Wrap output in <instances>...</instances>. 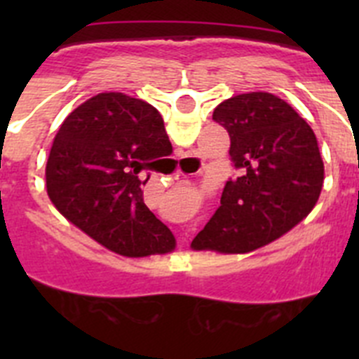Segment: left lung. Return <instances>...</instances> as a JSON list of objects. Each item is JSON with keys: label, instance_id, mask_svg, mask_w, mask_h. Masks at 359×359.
Segmentation results:
<instances>
[{"label": "left lung", "instance_id": "left-lung-1", "mask_svg": "<svg viewBox=\"0 0 359 359\" xmlns=\"http://www.w3.org/2000/svg\"><path fill=\"white\" fill-rule=\"evenodd\" d=\"M212 118L230 135L239 177L192 241L194 250L246 253L273 243L307 217L323 187V161L309 123L273 93L228 98Z\"/></svg>", "mask_w": 359, "mask_h": 359}]
</instances>
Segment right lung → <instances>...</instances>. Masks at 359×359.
Masks as SVG:
<instances>
[{
	"instance_id": "right-lung-1",
	"label": "right lung",
	"mask_w": 359,
	"mask_h": 359,
	"mask_svg": "<svg viewBox=\"0 0 359 359\" xmlns=\"http://www.w3.org/2000/svg\"><path fill=\"white\" fill-rule=\"evenodd\" d=\"M156 107L118 91L88 98L65 118L46 163V192L69 223L123 257L163 255L172 231L144 203L138 174L167 154Z\"/></svg>"
}]
</instances>
